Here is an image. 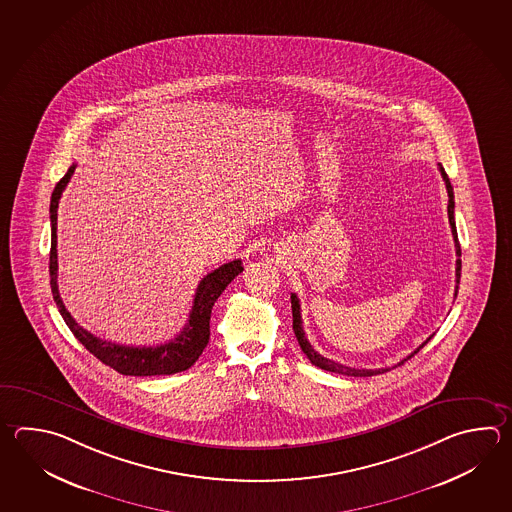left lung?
Returning <instances> with one entry per match:
<instances>
[{"instance_id":"left-lung-1","label":"left lung","mask_w":512,"mask_h":512,"mask_svg":"<svg viewBox=\"0 0 512 512\" xmlns=\"http://www.w3.org/2000/svg\"><path fill=\"white\" fill-rule=\"evenodd\" d=\"M439 171H441V177L445 180V186H447V193H449V222H450V230H452V237H454V244H456V255H458V259H456V290H454V297L458 295L459 288V277H461V248H459V240H458V231H456V220H454V191H452V186H450L449 177H447V173H445V169L439 166ZM292 313H293V332H295V337H297V341H299V346H301V350H303L304 355L310 359V363L315 366H319V368H323L326 372H334V374H343V376L350 377H370L377 376V374H383L386 370H390V368H377V370H366V368H352V366L341 365V363H337L334 359H328V357H323V355L319 354V352H315L313 350V346L310 345V341L306 339V335H304L303 330V317H301V304H299V299H297V295L292 293ZM428 341H430V337H428L427 341L423 343V345L416 348L412 354L408 355L407 359H403L401 363H397V365H403L405 361H408L410 357H414V355L418 354L419 350L423 348V346L427 345ZM396 368V366H394Z\"/></svg>"}]
</instances>
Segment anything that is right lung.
Masks as SVG:
<instances>
[{
  "label": "right lung",
  "instance_id": "add662e5",
  "mask_svg": "<svg viewBox=\"0 0 512 512\" xmlns=\"http://www.w3.org/2000/svg\"><path fill=\"white\" fill-rule=\"evenodd\" d=\"M76 166L69 167V171L63 175L62 180L56 184L51 197V257H49V273H51V290H53L54 303L62 313L63 321L69 326L74 337L91 352V354L100 359L104 365L111 366L116 372L124 376H171L177 372H184L195 361L199 359L200 354L209 343V317H211V308L215 301L219 299L220 293L226 290L230 284L244 268L242 262L237 261L222 264L217 270L208 273L200 281L193 306L189 312V319L182 332L171 339L166 345L158 346H126L116 345L111 341H104L100 337H94L91 332L84 330L80 324L76 323L73 315L67 312L63 304L60 292H58V237H56V228H58V202L62 197L63 189L69 184L73 177Z\"/></svg>",
  "mask_w": 512,
  "mask_h": 512
}]
</instances>
